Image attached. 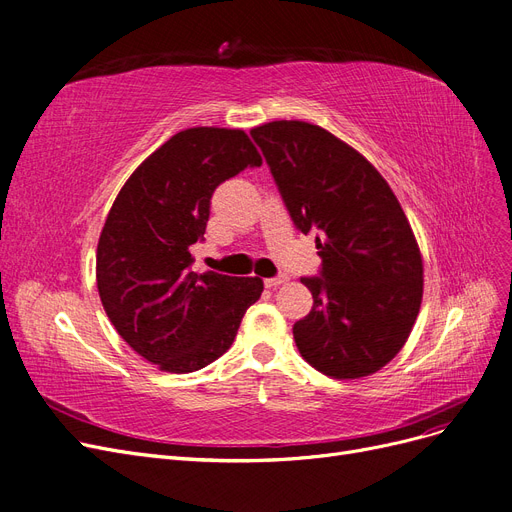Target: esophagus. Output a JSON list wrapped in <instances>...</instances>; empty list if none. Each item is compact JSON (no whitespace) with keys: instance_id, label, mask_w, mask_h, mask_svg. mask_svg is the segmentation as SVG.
I'll return each mask as SVG.
<instances>
[{"instance_id":"esophagus-1","label":"esophagus","mask_w":512,"mask_h":512,"mask_svg":"<svg viewBox=\"0 0 512 512\" xmlns=\"http://www.w3.org/2000/svg\"><path fill=\"white\" fill-rule=\"evenodd\" d=\"M283 283H288V277H285V275L264 279V285H267V288H279V285H283Z\"/></svg>"}]
</instances>
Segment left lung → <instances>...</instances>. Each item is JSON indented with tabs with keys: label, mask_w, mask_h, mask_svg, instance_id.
I'll list each match as a JSON object with an SVG mask.
<instances>
[{
	"label": "left lung",
	"mask_w": 512,
	"mask_h": 512,
	"mask_svg": "<svg viewBox=\"0 0 512 512\" xmlns=\"http://www.w3.org/2000/svg\"><path fill=\"white\" fill-rule=\"evenodd\" d=\"M296 227L317 231L313 309L294 323L302 359L336 380L376 374L412 334L424 292L416 235L382 174L357 149L300 119L250 130Z\"/></svg>",
	"instance_id": "left-lung-1"
}]
</instances>
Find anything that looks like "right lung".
<instances>
[{
    "mask_svg": "<svg viewBox=\"0 0 512 512\" xmlns=\"http://www.w3.org/2000/svg\"><path fill=\"white\" fill-rule=\"evenodd\" d=\"M262 157L239 128L174 134L126 180L96 248L100 302L117 334L170 374H189L231 349L260 277L195 273L214 189Z\"/></svg>",
    "mask_w": 512,
    "mask_h": 512,
    "instance_id": "1",
    "label": "right lung"
}]
</instances>
